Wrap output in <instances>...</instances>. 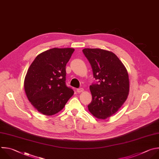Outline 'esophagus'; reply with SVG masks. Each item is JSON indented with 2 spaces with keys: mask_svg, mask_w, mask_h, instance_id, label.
Returning <instances> with one entry per match:
<instances>
[{
  "mask_svg": "<svg viewBox=\"0 0 159 159\" xmlns=\"http://www.w3.org/2000/svg\"><path fill=\"white\" fill-rule=\"evenodd\" d=\"M76 91L78 92V93H81V92H83L84 91V89L83 88H78V89H76Z\"/></svg>",
  "mask_w": 159,
  "mask_h": 159,
  "instance_id": "1",
  "label": "esophagus"
}]
</instances>
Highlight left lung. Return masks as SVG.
Returning a JSON list of instances; mask_svg holds the SVG:
<instances>
[{"label":"left lung","instance_id":"8db88e82","mask_svg":"<svg viewBox=\"0 0 159 159\" xmlns=\"http://www.w3.org/2000/svg\"><path fill=\"white\" fill-rule=\"evenodd\" d=\"M83 52L90 63L93 77L98 81L89 86L92 101L88 108L94 116L105 120L115 114L128 97V72L111 51L85 48Z\"/></svg>","mask_w":159,"mask_h":159}]
</instances>
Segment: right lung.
Instances as JSON below:
<instances>
[{
    "mask_svg": "<svg viewBox=\"0 0 159 159\" xmlns=\"http://www.w3.org/2000/svg\"><path fill=\"white\" fill-rule=\"evenodd\" d=\"M75 49L52 48L35 58L24 80L27 97L37 110L51 116L60 111L74 94L66 84V65Z\"/></svg>",
    "mask_w": 159,
    "mask_h": 159,
    "instance_id": "obj_1",
    "label": "right lung"
}]
</instances>
